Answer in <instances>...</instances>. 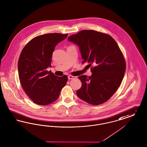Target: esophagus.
Returning a JSON list of instances; mask_svg holds the SVG:
<instances>
[{
  "mask_svg": "<svg viewBox=\"0 0 147 147\" xmlns=\"http://www.w3.org/2000/svg\"><path fill=\"white\" fill-rule=\"evenodd\" d=\"M76 77L75 76H71V75H69V76H68V78H69V80H73V79H75V78H76Z\"/></svg>",
  "mask_w": 147,
  "mask_h": 147,
  "instance_id": "1",
  "label": "esophagus"
}]
</instances>
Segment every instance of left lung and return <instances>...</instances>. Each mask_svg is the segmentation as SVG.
<instances>
[{
	"label": "left lung",
	"mask_w": 147,
	"mask_h": 147,
	"mask_svg": "<svg viewBox=\"0 0 147 147\" xmlns=\"http://www.w3.org/2000/svg\"><path fill=\"white\" fill-rule=\"evenodd\" d=\"M68 41L79 47L82 63H88L92 75L78 77L82 82L77 96L86 102L98 105L108 100L121 84L125 63L119 47L110 35L92 30L72 35Z\"/></svg>",
	"instance_id": "1"
}]
</instances>
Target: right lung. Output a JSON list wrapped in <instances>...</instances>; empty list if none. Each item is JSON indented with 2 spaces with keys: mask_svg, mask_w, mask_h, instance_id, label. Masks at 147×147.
<instances>
[{
  "mask_svg": "<svg viewBox=\"0 0 147 147\" xmlns=\"http://www.w3.org/2000/svg\"><path fill=\"white\" fill-rule=\"evenodd\" d=\"M67 34L50 33L39 35L24 47L18 63L20 82L24 91L35 103L47 105L56 100L68 78L59 77L51 71L53 53Z\"/></svg>",
  "mask_w": 147,
  "mask_h": 147,
  "instance_id": "obj_1",
  "label": "right lung"
}]
</instances>
